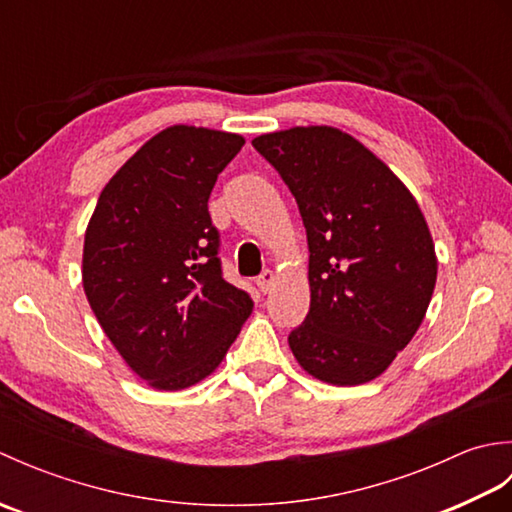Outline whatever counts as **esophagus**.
Returning a JSON list of instances; mask_svg holds the SVG:
<instances>
[{"label": "esophagus", "mask_w": 512, "mask_h": 512, "mask_svg": "<svg viewBox=\"0 0 512 512\" xmlns=\"http://www.w3.org/2000/svg\"><path fill=\"white\" fill-rule=\"evenodd\" d=\"M273 286H275V273L273 270H264V273L257 277V288L266 295V292L273 290Z\"/></svg>", "instance_id": "esophagus-1"}]
</instances>
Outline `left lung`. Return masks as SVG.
<instances>
[{
  "mask_svg": "<svg viewBox=\"0 0 512 512\" xmlns=\"http://www.w3.org/2000/svg\"><path fill=\"white\" fill-rule=\"evenodd\" d=\"M306 226L310 312L288 336L297 363L336 387L378 378L427 314L438 257L411 191L383 160L328 125L253 138Z\"/></svg>",
  "mask_w": 512,
  "mask_h": 512,
  "instance_id": "obj_1",
  "label": "left lung"
}]
</instances>
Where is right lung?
Here are the masks:
<instances>
[{
    "label": "right lung",
    "instance_id": "add662e5",
    "mask_svg": "<svg viewBox=\"0 0 512 512\" xmlns=\"http://www.w3.org/2000/svg\"><path fill=\"white\" fill-rule=\"evenodd\" d=\"M246 143L171 125L105 184L83 242V290L129 369L158 391L200 383L253 312L217 259L209 195Z\"/></svg>",
    "mask_w": 512,
    "mask_h": 512
}]
</instances>
